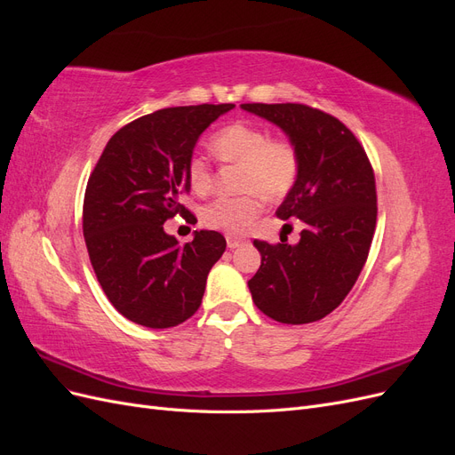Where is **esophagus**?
Masks as SVG:
<instances>
[{
    "label": "esophagus",
    "mask_w": 455,
    "mask_h": 455,
    "mask_svg": "<svg viewBox=\"0 0 455 455\" xmlns=\"http://www.w3.org/2000/svg\"><path fill=\"white\" fill-rule=\"evenodd\" d=\"M226 241H228V249H239V246L244 243V239L243 237H235V235H228L226 237Z\"/></svg>",
    "instance_id": "34e87169"
}]
</instances>
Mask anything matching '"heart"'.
<instances>
[{"label": "heart", "mask_w": 455, "mask_h": 455, "mask_svg": "<svg viewBox=\"0 0 455 455\" xmlns=\"http://www.w3.org/2000/svg\"><path fill=\"white\" fill-rule=\"evenodd\" d=\"M214 156L222 163L239 164L237 186L244 194L220 196L203 206V222L239 235L252 226L264 206V197L279 201L294 189L301 157L291 139H269L267 129L254 123L235 121L216 131L211 139ZM188 180L197 194L212 188L214 174L211 161L194 156L188 161Z\"/></svg>", "instance_id": "obj_1"}]
</instances>
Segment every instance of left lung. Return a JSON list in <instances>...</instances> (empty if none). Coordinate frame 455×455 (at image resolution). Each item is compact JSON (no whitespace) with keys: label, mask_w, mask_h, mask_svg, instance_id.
<instances>
[{"label":"left lung","mask_w":455,"mask_h":455,"mask_svg":"<svg viewBox=\"0 0 455 455\" xmlns=\"http://www.w3.org/2000/svg\"><path fill=\"white\" fill-rule=\"evenodd\" d=\"M279 125L301 157L294 189L277 218H299L298 244L254 239L261 264L249 288L256 307L284 324L332 313L366 264L376 231V176L364 148L343 123L307 104H241Z\"/></svg>","instance_id":"8db88e82"}]
</instances>
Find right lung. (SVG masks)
<instances>
[{
  "label": "right lung",
  "mask_w": 455,
  "mask_h": 455,
  "mask_svg": "<svg viewBox=\"0 0 455 455\" xmlns=\"http://www.w3.org/2000/svg\"><path fill=\"white\" fill-rule=\"evenodd\" d=\"M235 104L163 108L121 127L89 176L84 235L92 269L112 306L148 328H171L194 315L206 275L226 251L218 231H196L184 246L163 224L180 214L189 191L188 161L201 132Z\"/></svg>",
  "instance_id": "right-lung-1"
}]
</instances>
